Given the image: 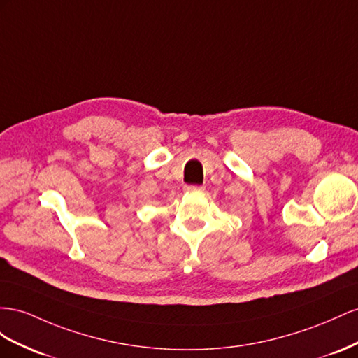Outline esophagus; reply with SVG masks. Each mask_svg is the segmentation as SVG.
Here are the masks:
<instances>
[{
  "instance_id": "obj_1",
  "label": "esophagus",
  "mask_w": 358,
  "mask_h": 358,
  "mask_svg": "<svg viewBox=\"0 0 358 358\" xmlns=\"http://www.w3.org/2000/svg\"><path fill=\"white\" fill-rule=\"evenodd\" d=\"M202 189V186H185V190L186 192H192V190H201Z\"/></svg>"
}]
</instances>
